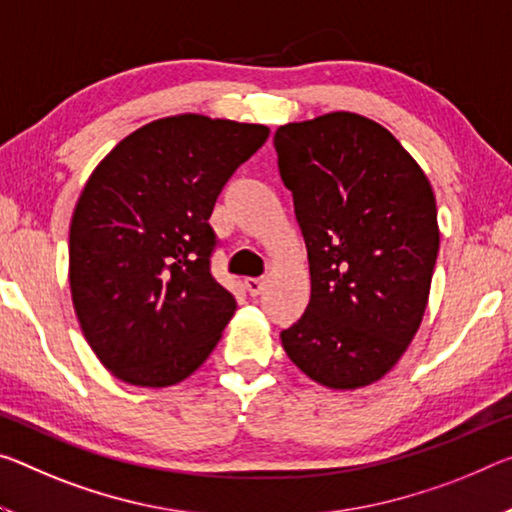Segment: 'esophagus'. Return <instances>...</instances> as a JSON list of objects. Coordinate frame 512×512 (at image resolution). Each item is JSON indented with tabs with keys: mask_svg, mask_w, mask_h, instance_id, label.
Masks as SVG:
<instances>
[{
	"mask_svg": "<svg viewBox=\"0 0 512 512\" xmlns=\"http://www.w3.org/2000/svg\"><path fill=\"white\" fill-rule=\"evenodd\" d=\"M248 289L250 296H259L266 287V278H246V282H243Z\"/></svg>",
	"mask_w": 512,
	"mask_h": 512,
	"instance_id": "esophagus-1",
	"label": "esophagus"
}]
</instances>
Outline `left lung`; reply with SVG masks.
I'll use <instances>...</instances> for the list:
<instances>
[{
  "label": "left lung",
  "instance_id": "8db88e82",
  "mask_svg": "<svg viewBox=\"0 0 512 512\" xmlns=\"http://www.w3.org/2000/svg\"><path fill=\"white\" fill-rule=\"evenodd\" d=\"M273 145L312 280L282 346L316 383L364 387L399 362L424 319L440 250L433 189L403 145L358 113L289 123Z\"/></svg>",
  "mask_w": 512,
  "mask_h": 512
}]
</instances>
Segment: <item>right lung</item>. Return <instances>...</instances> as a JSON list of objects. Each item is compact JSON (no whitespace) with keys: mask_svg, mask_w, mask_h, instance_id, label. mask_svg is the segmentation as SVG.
Masks as SVG:
<instances>
[{"mask_svg":"<svg viewBox=\"0 0 512 512\" xmlns=\"http://www.w3.org/2000/svg\"><path fill=\"white\" fill-rule=\"evenodd\" d=\"M269 127L175 116L136 129L93 170L70 223V289L113 376L168 387L209 358L237 310L212 273L209 216Z\"/></svg>","mask_w":512,"mask_h":512,"instance_id":"right-lung-1","label":"right lung"}]
</instances>
